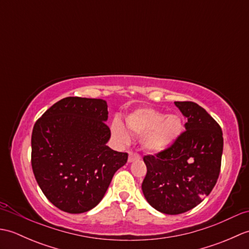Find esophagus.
<instances>
[{"label":"esophagus","mask_w":249,"mask_h":249,"mask_svg":"<svg viewBox=\"0 0 249 249\" xmlns=\"http://www.w3.org/2000/svg\"><path fill=\"white\" fill-rule=\"evenodd\" d=\"M139 160H140V156L138 154H136V153H133V152H129L128 162H134V161Z\"/></svg>","instance_id":"obj_1"}]
</instances>
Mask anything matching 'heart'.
Masks as SVG:
<instances>
[{
	"label": "heart",
	"instance_id": "obj_1",
	"mask_svg": "<svg viewBox=\"0 0 249 249\" xmlns=\"http://www.w3.org/2000/svg\"><path fill=\"white\" fill-rule=\"evenodd\" d=\"M125 125L131 134L142 137V146L151 153L167 150L183 131V123L178 115L165 114L153 108H141L131 112L126 116ZM111 131L120 143L129 142V134L120 122H114Z\"/></svg>",
	"mask_w": 249,
	"mask_h": 249
}]
</instances>
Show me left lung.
Wrapping results in <instances>:
<instances>
[{"label":"left lung","instance_id":"left-lung-1","mask_svg":"<svg viewBox=\"0 0 249 249\" xmlns=\"http://www.w3.org/2000/svg\"><path fill=\"white\" fill-rule=\"evenodd\" d=\"M187 120L184 131L167 150L146 155L142 192L163 214L194 209L212 192L220 172L223 131L212 116L193 102H174Z\"/></svg>","mask_w":249,"mask_h":249}]
</instances>
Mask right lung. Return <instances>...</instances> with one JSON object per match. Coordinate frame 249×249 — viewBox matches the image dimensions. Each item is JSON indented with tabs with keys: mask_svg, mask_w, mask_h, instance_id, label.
<instances>
[{
	"mask_svg": "<svg viewBox=\"0 0 249 249\" xmlns=\"http://www.w3.org/2000/svg\"><path fill=\"white\" fill-rule=\"evenodd\" d=\"M107 102L66 97L36 121L32 133V169L50 202L64 212L84 213L107 192L127 153L107 145L111 133Z\"/></svg>",
	"mask_w": 249,
	"mask_h": 249,
	"instance_id": "obj_1",
	"label": "right lung"
}]
</instances>
